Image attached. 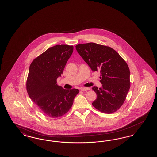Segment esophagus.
I'll return each mask as SVG.
<instances>
[{
    "label": "esophagus",
    "mask_w": 157,
    "mask_h": 157,
    "mask_svg": "<svg viewBox=\"0 0 157 157\" xmlns=\"http://www.w3.org/2000/svg\"><path fill=\"white\" fill-rule=\"evenodd\" d=\"M90 90V88H81V90L83 91V92L86 91V90Z\"/></svg>",
    "instance_id": "1"
}]
</instances>
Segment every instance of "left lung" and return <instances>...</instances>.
<instances>
[{"instance_id": "obj_1", "label": "left lung", "mask_w": 157, "mask_h": 157, "mask_svg": "<svg viewBox=\"0 0 157 157\" xmlns=\"http://www.w3.org/2000/svg\"><path fill=\"white\" fill-rule=\"evenodd\" d=\"M76 49L94 72L101 73L102 87L92 88L97 95L92 105L105 113L116 112L125 102L131 86L127 62L109 46L90 42L78 44Z\"/></svg>"}]
</instances>
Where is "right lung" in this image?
Listing matches in <instances>:
<instances>
[{
  "mask_svg": "<svg viewBox=\"0 0 157 157\" xmlns=\"http://www.w3.org/2000/svg\"><path fill=\"white\" fill-rule=\"evenodd\" d=\"M74 46L57 45L51 47L32 62L26 81L29 97L41 112L49 118H59L72 107L79 92L78 89L65 90L56 84Z\"/></svg>",
  "mask_w": 157,
  "mask_h": 157,
  "instance_id": "right-lung-1",
  "label": "right lung"
}]
</instances>
